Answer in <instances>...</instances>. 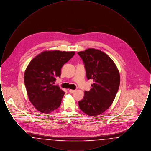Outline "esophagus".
I'll use <instances>...</instances> for the list:
<instances>
[{
	"label": "esophagus",
	"mask_w": 151,
	"mask_h": 151,
	"mask_svg": "<svg viewBox=\"0 0 151 151\" xmlns=\"http://www.w3.org/2000/svg\"><path fill=\"white\" fill-rule=\"evenodd\" d=\"M75 90H72V89H70L69 90V92L70 93H74V92H75Z\"/></svg>",
	"instance_id": "1"
}]
</instances>
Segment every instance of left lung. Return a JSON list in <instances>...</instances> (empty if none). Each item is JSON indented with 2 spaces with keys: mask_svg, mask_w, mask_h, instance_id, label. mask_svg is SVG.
I'll return each mask as SVG.
<instances>
[{
  "mask_svg": "<svg viewBox=\"0 0 151 151\" xmlns=\"http://www.w3.org/2000/svg\"><path fill=\"white\" fill-rule=\"evenodd\" d=\"M83 60L87 79L94 83L79 101V108L89 116L100 115L112 104L118 91L120 76L113 60L104 52L88 49L78 52Z\"/></svg>",
  "mask_w": 151,
  "mask_h": 151,
  "instance_id": "8db88e82",
  "label": "left lung"
}]
</instances>
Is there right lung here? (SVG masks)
<instances>
[{"mask_svg": "<svg viewBox=\"0 0 151 151\" xmlns=\"http://www.w3.org/2000/svg\"><path fill=\"white\" fill-rule=\"evenodd\" d=\"M75 52L46 51L29 63L24 73V83L29 99L36 109L48 114L59 107L65 94L58 85H54L60 76L61 68Z\"/></svg>", "mask_w": 151, "mask_h": 151, "instance_id": "1", "label": "right lung"}]
</instances>
